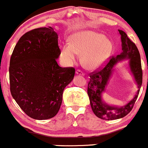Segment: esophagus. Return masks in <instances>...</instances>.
I'll list each match as a JSON object with an SVG mask.
<instances>
[{"instance_id": "1", "label": "esophagus", "mask_w": 148, "mask_h": 148, "mask_svg": "<svg viewBox=\"0 0 148 148\" xmlns=\"http://www.w3.org/2000/svg\"><path fill=\"white\" fill-rule=\"evenodd\" d=\"M75 73H76L77 75H84V73H83L81 70H77L76 71H75Z\"/></svg>"}]
</instances>
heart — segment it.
Here are the masks:
<instances>
[{
  "label": "heart",
  "mask_w": 148,
  "mask_h": 148,
  "mask_svg": "<svg viewBox=\"0 0 148 148\" xmlns=\"http://www.w3.org/2000/svg\"><path fill=\"white\" fill-rule=\"evenodd\" d=\"M112 51V43L101 33L85 30L72 35L70 45L62 48L61 55L67 63H73L77 54H81V64L84 67L94 70L107 61Z\"/></svg>",
  "instance_id": "heart-1"
}]
</instances>
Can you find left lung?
I'll return each instance as SVG.
<instances>
[{"label":"left lung","mask_w":148,"mask_h":148,"mask_svg":"<svg viewBox=\"0 0 148 148\" xmlns=\"http://www.w3.org/2000/svg\"><path fill=\"white\" fill-rule=\"evenodd\" d=\"M119 32L121 36L122 52L115 57H112L110 59L103 68L94 70L90 73L87 88L90 104L94 113L99 119L107 121L121 119L131 112L137 99L143 83V70L138 49L135 43L128 38L125 32L121 29H119ZM123 59L130 60V67L138 84V90L135 97L126 106L123 107L111 106L102 101L101 94L104 92L108 81L113 71V66L118 61Z\"/></svg>","instance_id":"8db88e82"}]
</instances>
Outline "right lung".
<instances>
[{
	"instance_id": "add662e5",
	"label": "right lung",
	"mask_w": 148,
	"mask_h": 148,
	"mask_svg": "<svg viewBox=\"0 0 148 148\" xmlns=\"http://www.w3.org/2000/svg\"><path fill=\"white\" fill-rule=\"evenodd\" d=\"M58 35L54 29L40 27L25 33L10 59V91L21 109L32 119L54 117L64 88L73 81L75 68L61 67Z\"/></svg>"
}]
</instances>
